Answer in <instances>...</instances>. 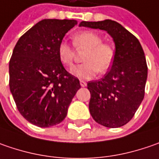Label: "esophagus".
I'll use <instances>...</instances> for the list:
<instances>
[{
    "mask_svg": "<svg viewBox=\"0 0 159 159\" xmlns=\"http://www.w3.org/2000/svg\"><path fill=\"white\" fill-rule=\"evenodd\" d=\"M80 84H81V86L82 87H85L87 85L86 82H84V81H83V80L80 81Z\"/></svg>",
    "mask_w": 159,
    "mask_h": 159,
    "instance_id": "obj_1",
    "label": "esophagus"
}]
</instances>
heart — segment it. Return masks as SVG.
Returning <instances> with one entry per match:
<instances>
[{
  "mask_svg": "<svg viewBox=\"0 0 159 159\" xmlns=\"http://www.w3.org/2000/svg\"><path fill=\"white\" fill-rule=\"evenodd\" d=\"M74 45L77 49H84L86 52L84 55V63L75 66L72 69L74 75L89 79L96 74H104L109 70L115 59V49L110 43H102L100 34L92 31H83L75 34L73 37ZM60 61L66 66H72L75 59L73 48L65 42L60 43L58 48Z\"/></svg>",
  "mask_w": 159,
  "mask_h": 159,
  "instance_id": "b5f03b06",
  "label": "heart"
}]
</instances>
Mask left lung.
Masks as SVG:
<instances>
[{
	"mask_svg": "<svg viewBox=\"0 0 159 159\" xmlns=\"http://www.w3.org/2000/svg\"><path fill=\"white\" fill-rule=\"evenodd\" d=\"M79 26L106 31L115 43V59L103 78L91 81L89 109L98 124L109 128L126 125L144 98L148 66L139 40L119 23L106 19L82 21Z\"/></svg>",
	"mask_w": 159,
	"mask_h": 159,
	"instance_id": "left-lung-1",
	"label": "left lung"
}]
</instances>
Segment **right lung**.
I'll return each mask as SVG.
<instances>
[{
  "label": "right lung",
  "mask_w": 159,
  "mask_h": 159,
  "mask_svg": "<svg viewBox=\"0 0 159 159\" xmlns=\"http://www.w3.org/2000/svg\"><path fill=\"white\" fill-rule=\"evenodd\" d=\"M77 21L43 19L17 41L10 60V89L19 113L39 127L65 119L79 80L66 71L58 48Z\"/></svg>",
  "instance_id": "obj_1"
}]
</instances>
